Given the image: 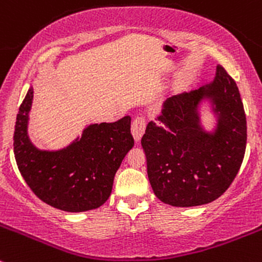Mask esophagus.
Here are the masks:
<instances>
[{
  "label": "esophagus",
  "instance_id": "obj_1",
  "mask_svg": "<svg viewBox=\"0 0 262 262\" xmlns=\"http://www.w3.org/2000/svg\"><path fill=\"white\" fill-rule=\"evenodd\" d=\"M144 129H146V123H144V119L137 116V118L133 120V123H132V134H133V138L137 143L141 141L142 136H143V133H144Z\"/></svg>",
  "mask_w": 262,
  "mask_h": 262
}]
</instances>
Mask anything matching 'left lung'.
I'll return each instance as SVG.
<instances>
[{"instance_id":"obj_1","label":"left lung","mask_w":262,"mask_h":262,"mask_svg":"<svg viewBox=\"0 0 262 262\" xmlns=\"http://www.w3.org/2000/svg\"><path fill=\"white\" fill-rule=\"evenodd\" d=\"M209 100L217 116L212 132L201 124L199 105ZM247 123L239 91L220 65L212 82L172 96L157 123L142 137L147 174L157 199L175 207L206 205L219 199L239 171Z\"/></svg>"}]
</instances>
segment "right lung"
Returning <instances> with one entry per match:
<instances>
[{"label":"right lung","mask_w":262,"mask_h":262,"mask_svg":"<svg viewBox=\"0 0 262 262\" xmlns=\"http://www.w3.org/2000/svg\"><path fill=\"white\" fill-rule=\"evenodd\" d=\"M33 87L19 107L14 154L20 174L38 199L55 209L82 212L102 206L110 197L114 178L133 148L130 116L115 123L91 124L82 137L56 151L39 149L28 136Z\"/></svg>","instance_id":"right-lung-1"}]
</instances>
